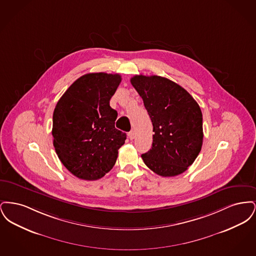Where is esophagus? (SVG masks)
Segmentation results:
<instances>
[{
    "mask_svg": "<svg viewBox=\"0 0 256 256\" xmlns=\"http://www.w3.org/2000/svg\"><path fill=\"white\" fill-rule=\"evenodd\" d=\"M128 138H130V140L134 139V137H135V132H134V130H130V132L128 134Z\"/></svg>",
    "mask_w": 256,
    "mask_h": 256,
    "instance_id": "esophagus-1",
    "label": "esophagus"
}]
</instances>
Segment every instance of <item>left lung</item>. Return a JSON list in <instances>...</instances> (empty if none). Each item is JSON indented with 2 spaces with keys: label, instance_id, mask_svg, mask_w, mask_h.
<instances>
[{
  "label": "left lung",
  "instance_id": "obj_1",
  "mask_svg": "<svg viewBox=\"0 0 256 256\" xmlns=\"http://www.w3.org/2000/svg\"><path fill=\"white\" fill-rule=\"evenodd\" d=\"M130 82L143 98L154 126L152 148L142 154L144 163L161 176L182 174L202 146L200 106L184 88L166 78L136 74Z\"/></svg>",
  "mask_w": 256,
  "mask_h": 256
}]
</instances>
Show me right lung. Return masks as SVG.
I'll use <instances>...</instances> for the list:
<instances>
[{
  "instance_id": "right-lung-1",
  "label": "right lung",
  "mask_w": 256,
  "mask_h": 256,
  "mask_svg": "<svg viewBox=\"0 0 256 256\" xmlns=\"http://www.w3.org/2000/svg\"><path fill=\"white\" fill-rule=\"evenodd\" d=\"M119 74L90 73L78 78L58 102L52 115L54 146L66 169L84 180L108 172L126 135L115 128L117 111L110 100Z\"/></svg>"
}]
</instances>
